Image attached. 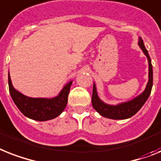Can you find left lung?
<instances>
[{
    "label": "left lung",
    "mask_w": 161,
    "mask_h": 161,
    "mask_svg": "<svg viewBox=\"0 0 161 161\" xmlns=\"http://www.w3.org/2000/svg\"><path fill=\"white\" fill-rule=\"evenodd\" d=\"M138 44L147 57L148 63H149V80L147 85L146 90L143 91L142 94H141L139 96L133 99L131 101L125 102V103H120L118 105H109L106 104L99 99V96L97 95L96 87L94 84L93 86V94H92V105L93 108L99 113L101 116L105 117L108 119H126L131 118L136 114L141 109L143 104L146 103L147 99L151 95V89L153 86V70H152V65H151V58H150L147 48L145 47L143 43V40L142 38H139Z\"/></svg>",
    "instance_id": "1"
}]
</instances>
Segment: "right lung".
Here are the masks:
<instances>
[{
  "label": "right lung",
  "instance_id": "right-lung-1",
  "mask_svg": "<svg viewBox=\"0 0 161 161\" xmlns=\"http://www.w3.org/2000/svg\"><path fill=\"white\" fill-rule=\"evenodd\" d=\"M8 83L13 101L25 116L34 120L47 121L59 116L65 109L72 81L66 84L59 95L53 99L30 98L22 95L12 86L10 74H8Z\"/></svg>",
  "mask_w": 161,
  "mask_h": 161
}]
</instances>
